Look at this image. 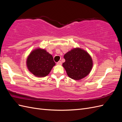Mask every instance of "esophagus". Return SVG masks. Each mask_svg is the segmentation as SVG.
Returning a JSON list of instances; mask_svg holds the SVG:
<instances>
[{
  "label": "esophagus",
  "mask_w": 122,
  "mask_h": 122,
  "mask_svg": "<svg viewBox=\"0 0 122 122\" xmlns=\"http://www.w3.org/2000/svg\"><path fill=\"white\" fill-rule=\"evenodd\" d=\"M57 65H61V61H59L57 62Z\"/></svg>",
  "instance_id": "obj_1"
}]
</instances>
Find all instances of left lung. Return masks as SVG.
<instances>
[{
  "label": "left lung",
  "instance_id": "1",
  "mask_svg": "<svg viewBox=\"0 0 122 122\" xmlns=\"http://www.w3.org/2000/svg\"><path fill=\"white\" fill-rule=\"evenodd\" d=\"M65 62L62 66L67 75L74 80L81 79L89 74L93 67V61L86 51L76 48L64 56Z\"/></svg>",
  "mask_w": 122,
  "mask_h": 122
}]
</instances>
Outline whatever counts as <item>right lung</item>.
I'll return each mask as SVG.
<instances>
[{"label": "right lung", "mask_w": 122, "mask_h": 122, "mask_svg": "<svg viewBox=\"0 0 122 122\" xmlns=\"http://www.w3.org/2000/svg\"><path fill=\"white\" fill-rule=\"evenodd\" d=\"M26 65L29 71L35 76L43 77L49 74L55 63L52 55L39 48L29 54Z\"/></svg>", "instance_id": "add662e5"}]
</instances>
